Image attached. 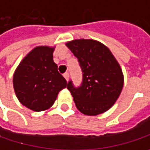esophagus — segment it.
<instances>
[{
    "instance_id": "34e87169",
    "label": "esophagus",
    "mask_w": 150,
    "mask_h": 150,
    "mask_svg": "<svg viewBox=\"0 0 150 150\" xmlns=\"http://www.w3.org/2000/svg\"><path fill=\"white\" fill-rule=\"evenodd\" d=\"M63 76H64V78L68 81L69 80V73L68 72H66V73H64L63 74Z\"/></svg>"
}]
</instances>
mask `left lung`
Returning <instances> with one entry per match:
<instances>
[{
    "instance_id": "8db88e82",
    "label": "left lung",
    "mask_w": 150,
    "mask_h": 150,
    "mask_svg": "<svg viewBox=\"0 0 150 150\" xmlns=\"http://www.w3.org/2000/svg\"><path fill=\"white\" fill-rule=\"evenodd\" d=\"M77 57L82 81L75 87L70 80L69 89L77 109L85 115L95 116L110 109L124 85L121 68L110 50L93 39H77L66 45Z\"/></svg>"
}]
</instances>
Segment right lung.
Segmentation results:
<instances>
[{
  "label": "right lung",
  "mask_w": 150,
  "mask_h": 150,
  "mask_svg": "<svg viewBox=\"0 0 150 150\" xmlns=\"http://www.w3.org/2000/svg\"><path fill=\"white\" fill-rule=\"evenodd\" d=\"M54 48H34L20 63L13 75V88L20 102L41 112L55 102L58 93L67 87L65 78L53 61Z\"/></svg>",
  "instance_id": "1"
}]
</instances>
